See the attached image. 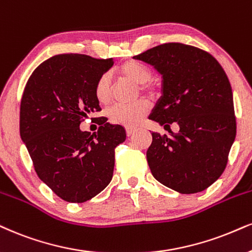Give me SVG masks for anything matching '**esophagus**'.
Returning <instances> with one entry per match:
<instances>
[{"label": "esophagus", "mask_w": 252, "mask_h": 252, "mask_svg": "<svg viewBox=\"0 0 252 252\" xmlns=\"http://www.w3.org/2000/svg\"><path fill=\"white\" fill-rule=\"evenodd\" d=\"M135 131H136L135 128H132V127H127V128H126V134H127V136H131Z\"/></svg>", "instance_id": "34e87169"}]
</instances>
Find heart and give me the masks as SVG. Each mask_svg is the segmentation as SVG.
Instances as JSON below:
<instances>
[{
    "label": "heart",
    "mask_w": 252,
    "mask_h": 252,
    "mask_svg": "<svg viewBox=\"0 0 252 252\" xmlns=\"http://www.w3.org/2000/svg\"><path fill=\"white\" fill-rule=\"evenodd\" d=\"M118 72L123 78L139 85L142 93L154 97L160 92L161 85L158 80L152 79L153 71L148 65L138 61H127L121 64ZM94 94L100 104H106L112 97L111 77L108 73H102L94 86ZM151 106L147 101H138L132 105H114L107 111V117L113 124L134 127L144 120L150 113Z\"/></svg>",
    "instance_id": "1"
}]
</instances>
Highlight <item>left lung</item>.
<instances>
[{"mask_svg": "<svg viewBox=\"0 0 252 252\" xmlns=\"http://www.w3.org/2000/svg\"><path fill=\"white\" fill-rule=\"evenodd\" d=\"M163 77V95L151 120L170 136L152 133L147 161L160 183L181 194L207 189L224 172L236 136L231 85L209 52L182 43H164L134 56ZM180 127L178 133L170 124Z\"/></svg>", "mask_w": 252, "mask_h": 252, "instance_id": "left-lung-1", "label": "left lung"}]
</instances>
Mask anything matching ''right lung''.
<instances>
[{"label":"right lung","mask_w":252,"mask_h":252,"mask_svg":"<svg viewBox=\"0 0 252 252\" xmlns=\"http://www.w3.org/2000/svg\"><path fill=\"white\" fill-rule=\"evenodd\" d=\"M113 63L112 58L57 55L38 65L24 88L21 138L38 178L66 202L83 203L107 187L114 148L126 139L123 126L106 121L95 134L79 128L88 114L101 111L94 86Z\"/></svg>","instance_id":"right-lung-1"}]
</instances>
